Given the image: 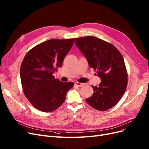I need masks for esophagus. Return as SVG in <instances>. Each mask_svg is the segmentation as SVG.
<instances>
[{
  "label": "esophagus",
  "instance_id": "34e87169",
  "mask_svg": "<svg viewBox=\"0 0 149 149\" xmlns=\"http://www.w3.org/2000/svg\"><path fill=\"white\" fill-rule=\"evenodd\" d=\"M84 85L83 83H80V82H75V85L77 87H81L83 85Z\"/></svg>",
  "mask_w": 149,
  "mask_h": 149
}]
</instances>
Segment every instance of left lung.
Listing matches in <instances>:
<instances>
[{
  "instance_id": "left-lung-1",
  "label": "left lung",
  "mask_w": 149,
  "mask_h": 149,
  "mask_svg": "<svg viewBox=\"0 0 149 149\" xmlns=\"http://www.w3.org/2000/svg\"><path fill=\"white\" fill-rule=\"evenodd\" d=\"M75 43L87 59L89 66L101 79L99 86L86 99L97 110L106 111L116 105L124 94L128 74L123 56L114 45L93 36L75 38Z\"/></svg>"
}]
</instances>
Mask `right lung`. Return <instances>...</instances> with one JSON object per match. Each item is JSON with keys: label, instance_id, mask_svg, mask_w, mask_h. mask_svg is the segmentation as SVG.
I'll return each mask as SVG.
<instances>
[{"label": "right lung", "instance_id": "right-lung-1", "mask_svg": "<svg viewBox=\"0 0 149 149\" xmlns=\"http://www.w3.org/2000/svg\"><path fill=\"white\" fill-rule=\"evenodd\" d=\"M74 40H47L36 45L24 56L20 69L24 94L38 110L52 112L58 108L73 87L74 83L60 81L53 74L62 66Z\"/></svg>", "mask_w": 149, "mask_h": 149}]
</instances>
